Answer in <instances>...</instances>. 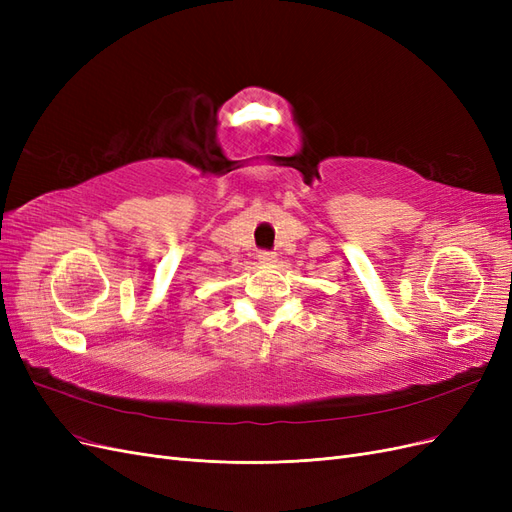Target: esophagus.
Returning a JSON list of instances; mask_svg holds the SVG:
<instances>
[{
    "label": "esophagus",
    "mask_w": 512,
    "mask_h": 512,
    "mask_svg": "<svg viewBox=\"0 0 512 512\" xmlns=\"http://www.w3.org/2000/svg\"><path fill=\"white\" fill-rule=\"evenodd\" d=\"M258 260L262 262V265H273V262L277 260V256H275V252H260Z\"/></svg>",
    "instance_id": "esophagus-1"
}]
</instances>
